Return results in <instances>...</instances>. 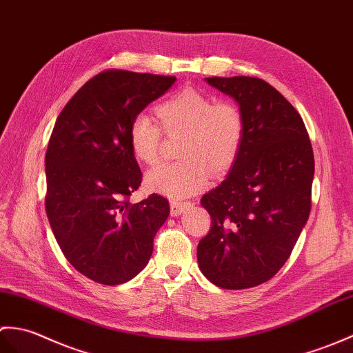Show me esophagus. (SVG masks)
I'll return each mask as SVG.
<instances>
[{
    "mask_svg": "<svg viewBox=\"0 0 353 353\" xmlns=\"http://www.w3.org/2000/svg\"><path fill=\"white\" fill-rule=\"evenodd\" d=\"M193 205V202H187V201H170V214L172 216H179V214H183L184 211L187 210V208H190Z\"/></svg>",
    "mask_w": 353,
    "mask_h": 353,
    "instance_id": "34e87169",
    "label": "esophagus"
}]
</instances>
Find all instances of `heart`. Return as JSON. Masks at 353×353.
Returning a JSON list of instances; mask_svg holds the SVG:
<instances>
[{
    "instance_id": "obj_1",
    "label": "heart",
    "mask_w": 353,
    "mask_h": 353,
    "mask_svg": "<svg viewBox=\"0 0 353 353\" xmlns=\"http://www.w3.org/2000/svg\"><path fill=\"white\" fill-rule=\"evenodd\" d=\"M163 130L184 134L181 161L159 164L146 175L148 189L170 198H185L202 190L210 172L228 170L243 143V117L230 103L216 101L196 89H183L159 105ZM161 127L151 116L137 114L128 131L131 151L139 161L154 164L161 152Z\"/></svg>"
}]
</instances>
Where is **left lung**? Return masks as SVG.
Masks as SVG:
<instances>
[{
    "mask_svg": "<svg viewBox=\"0 0 353 353\" xmlns=\"http://www.w3.org/2000/svg\"><path fill=\"white\" fill-rule=\"evenodd\" d=\"M243 117V143L228 176L203 194L211 230L198 245L210 283L243 290L283 268L311 211L314 154L296 108L261 78L211 77Z\"/></svg>",
    "mask_w": 353,
    "mask_h": 353,
    "instance_id": "8db88e82",
    "label": "left lung"
}]
</instances>
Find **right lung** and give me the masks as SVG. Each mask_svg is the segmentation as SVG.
Here are the masks:
<instances>
[{"label": "right lung", "instance_id": "add662e5", "mask_svg": "<svg viewBox=\"0 0 353 353\" xmlns=\"http://www.w3.org/2000/svg\"><path fill=\"white\" fill-rule=\"evenodd\" d=\"M175 77L108 69L59 114L45 155V210L61 252L84 276L117 285L145 269L169 202L152 193L131 203L142 172L131 151L132 119Z\"/></svg>", "mask_w": 353, "mask_h": 353}]
</instances>
